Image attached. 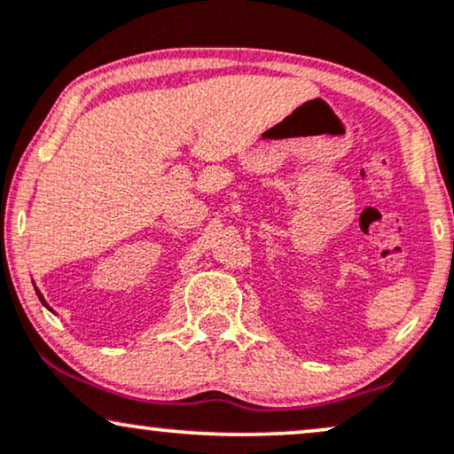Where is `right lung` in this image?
Listing matches in <instances>:
<instances>
[{
	"label": "right lung",
	"mask_w": 454,
	"mask_h": 454,
	"mask_svg": "<svg viewBox=\"0 0 454 454\" xmlns=\"http://www.w3.org/2000/svg\"><path fill=\"white\" fill-rule=\"evenodd\" d=\"M35 290H37V288H35ZM37 297H39V301H41V303H43V305L47 307V303H45V299H43V294H41V293H39V290H37Z\"/></svg>",
	"instance_id": "1"
}]
</instances>
